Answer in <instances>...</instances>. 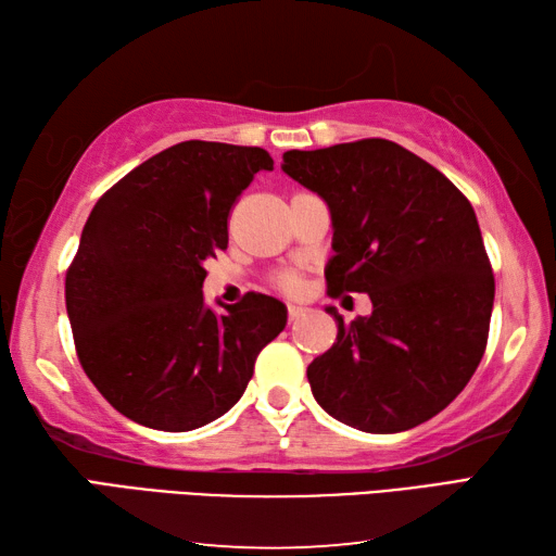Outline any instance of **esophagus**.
I'll return each mask as SVG.
<instances>
[{"label":"esophagus","instance_id":"esophagus-1","mask_svg":"<svg viewBox=\"0 0 556 556\" xmlns=\"http://www.w3.org/2000/svg\"><path fill=\"white\" fill-rule=\"evenodd\" d=\"M304 312H307V307H302V304H294V302H290V304H288V316H290V321H298Z\"/></svg>","mask_w":556,"mask_h":556}]
</instances>
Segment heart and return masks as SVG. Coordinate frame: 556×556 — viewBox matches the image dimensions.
Here are the masks:
<instances>
[{
	"mask_svg": "<svg viewBox=\"0 0 556 556\" xmlns=\"http://www.w3.org/2000/svg\"><path fill=\"white\" fill-rule=\"evenodd\" d=\"M278 286L286 288V290H298L300 288V276L292 274V270H288V274H280Z\"/></svg>",
	"mask_w": 556,
	"mask_h": 556,
	"instance_id": "obj_1",
	"label": "heart"
}]
</instances>
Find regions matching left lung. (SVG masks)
Here are the masks:
<instances>
[{
    "instance_id": "left-lung-1",
    "label": "left lung",
    "mask_w": 556,
    "mask_h": 556,
    "mask_svg": "<svg viewBox=\"0 0 556 556\" xmlns=\"http://www.w3.org/2000/svg\"><path fill=\"white\" fill-rule=\"evenodd\" d=\"M280 167L331 213L328 290L371 300L350 324L326 307L338 336L307 367L316 403L369 434L427 422L466 389L490 333L494 276L470 201L387 139L288 151Z\"/></svg>"
}]
</instances>
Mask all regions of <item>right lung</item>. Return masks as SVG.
I'll return each instance as SVG.
<instances>
[{"mask_svg": "<svg viewBox=\"0 0 556 556\" xmlns=\"http://www.w3.org/2000/svg\"><path fill=\"white\" fill-rule=\"evenodd\" d=\"M274 157L256 146L182 141L134 167L90 211L66 274L81 367L124 417L161 432L218 420L256 355L288 324L249 292L223 314L203 300L206 262L228 247L235 199Z\"/></svg>", "mask_w": 556, "mask_h": 556, "instance_id": "right-lung-1", "label": "right lung"}]
</instances>
